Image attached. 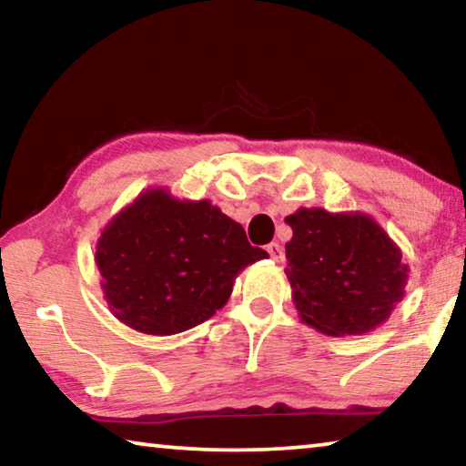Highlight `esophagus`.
I'll list each match as a JSON object with an SVG mask.
<instances>
[{"label":"esophagus","mask_w":466,"mask_h":466,"mask_svg":"<svg viewBox=\"0 0 466 466\" xmlns=\"http://www.w3.org/2000/svg\"><path fill=\"white\" fill-rule=\"evenodd\" d=\"M268 253H269V257L276 263H282L284 261V247L279 245V242H269Z\"/></svg>","instance_id":"esophagus-1"}]
</instances>
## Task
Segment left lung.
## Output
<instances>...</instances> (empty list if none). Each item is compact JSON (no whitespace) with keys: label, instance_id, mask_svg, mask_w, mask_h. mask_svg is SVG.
I'll use <instances>...</instances> for the list:
<instances>
[{"label":"left lung","instance_id":"8db88e82","mask_svg":"<svg viewBox=\"0 0 466 466\" xmlns=\"http://www.w3.org/2000/svg\"><path fill=\"white\" fill-rule=\"evenodd\" d=\"M286 276L309 328L326 336H363L404 299L410 268L400 247L363 211L300 207L286 218Z\"/></svg>","mask_w":466,"mask_h":466}]
</instances>
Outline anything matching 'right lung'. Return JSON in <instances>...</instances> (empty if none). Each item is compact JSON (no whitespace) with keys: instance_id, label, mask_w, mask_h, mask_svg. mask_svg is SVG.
<instances>
[{"instance_id":"1","label":"right lung","mask_w":466,"mask_h":466,"mask_svg":"<svg viewBox=\"0 0 466 466\" xmlns=\"http://www.w3.org/2000/svg\"><path fill=\"white\" fill-rule=\"evenodd\" d=\"M209 198L151 187L101 228L95 265L107 309L124 326L174 336L216 315L238 273L268 259Z\"/></svg>"}]
</instances>
